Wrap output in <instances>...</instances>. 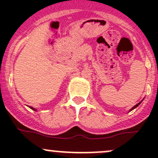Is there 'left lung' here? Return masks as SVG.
<instances>
[{"instance_id":"obj_1","label":"left lung","mask_w":158,"mask_h":158,"mask_svg":"<svg viewBox=\"0 0 158 158\" xmlns=\"http://www.w3.org/2000/svg\"><path fill=\"white\" fill-rule=\"evenodd\" d=\"M142 101H143V100H142ZM142 101H141V102H142ZM141 102H139V103H138V104H137V105H135V106H134V107H132V108H131V109H130V111H132V110H133V109H135V108H137V107H138V106H139V105H140V104H141Z\"/></svg>"}]
</instances>
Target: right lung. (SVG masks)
Wrapping results in <instances>:
<instances>
[{
    "instance_id": "add662e5",
    "label": "right lung",
    "mask_w": 158,
    "mask_h": 158,
    "mask_svg": "<svg viewBox=\"0 0 158 158\" xmlns=\"http://www.w3.org/2000/svg\"><path fill=\"white\" fill-rule=\"evenodd\" d=\"M29 107H30V109H33V111H36V109H34V108L31 107V106H29Z\"/></svg>"
}]
</instances>
